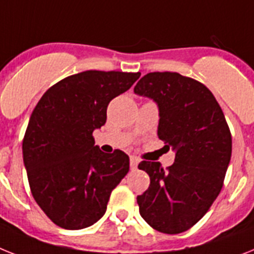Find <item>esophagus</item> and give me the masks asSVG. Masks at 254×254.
Segmentation results:
<instances>
[{
	"label": "esophagus",
	"mask_w": 254,
	"mask_h": 254,
	"mask_svg": "<svg viewBox=\"0 0 254 254\" xmlns=\"http://www.w3.org/2000/svg\"><path fill=\"white\" fill-rule=\"evenodd\" d=\"M138 163H139V160H138V157L130 156V169H133V170L137 169Z\"/></svg>",
	"instance_id": "34e87169"
}]
</instances>
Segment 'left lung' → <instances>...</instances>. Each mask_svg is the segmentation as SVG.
Listing matches in <instances>:
<instances>
[{"mask_svg":"<svg viewBox=\"0 0 254 254\" xmlns=\"http://www.w3.org/2000/svg\"><path fill=\"white\" fill-rule=\"evenodd\" d=\"M134 93L152 98L160 110L157 135L176 151L174 164L140 161L150 187L137 197L140 216L152 229L180 234L203 218L225 181L231 159L230 127L212 91L177 72H150Z\"/></svg>","mask_w":254,"mask_h":254,"instance_id":"left-lung-1","label":"left lung"}]
</instances>
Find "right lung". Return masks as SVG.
Masks as SVG:
<instances>
[{"label": "right lung", "mask_w": 254, "mask_h": 254, "mask_svg": "<svg viewBox=\"0 0 254 254\" xmlns=\"http://www.w3.org/2000/svg\"><path fill=\"white\" fill-rule=\"evenodd\" d=\"M139 76L81 72L49 87L36 104L23 138V160L33 199L62 229L94 225L129 172L127 153L102 152L93 131L106 124L110 102Z\"/></svg>", "instance_id": "right-lung-1"}]
</instances>
